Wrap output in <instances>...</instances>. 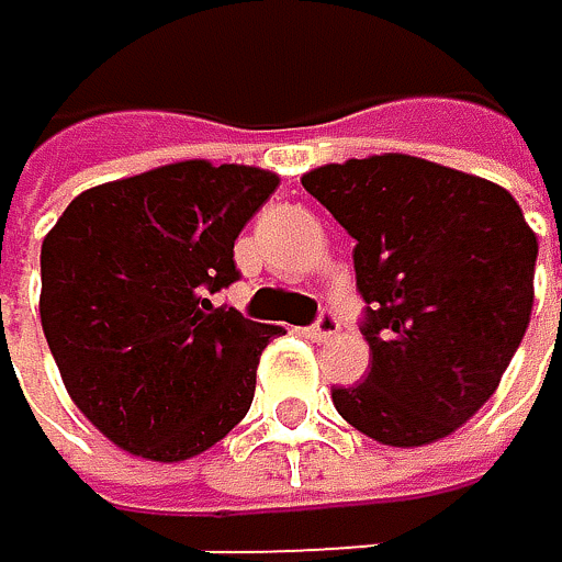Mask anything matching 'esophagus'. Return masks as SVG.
Here are the masks:
<instances>
[{"mask_svg": "<svg viewBox=\"0 0 562 562\" xmlns=\"http://www.w3.org/2000/svg\"><path fill=\"white\" fill-rule=\"evenodd\" d=\"M337 330H340L337 314H334V311H321V314H317V321L307 327V337H311V340H330Z\"/></svg>", "mask_w": 562, "mask_h": 562, "instance_id": "34e87169", "label": "esophagus"}]
</instances>
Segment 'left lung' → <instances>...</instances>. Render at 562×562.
Masks as SVG:
<instances>
[{"label":"left lung","mask_w":562,"mask_h":562,"mask_svg":"<svg viewBox=\"0 0 562 562\" xmlns=\"http://www.w3.org/2000/svg\"><path fill=\"white\" fill-rule=\"evenodd\" d=\"M355 238L371 374L337 414L391 447H424L497 391L527 334L537 235L494 181L411 155L350 158L301 178Z\"/></svg>","instance_id":"left-lung-1"}]
</instances>
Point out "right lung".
Here are the masks:
<instances>
[{
	"label": "right lung",
	"mask_w": 562,
	"mask_h": 562,
	"mask_svg": "<svg viewBox=\"0 0 562 562\" xmlns=\"http://www.w3.org/2000/svg\"><path fill=\"white\" fill-rule=\"evenodd\" d=\"M278 175L178 161L82 191L42 241V330L76 407L122 450L188 460L245 420L281 330L215 307Z\"/></svg>",
	"instance_id": "add662e5"
}]
</instances>
